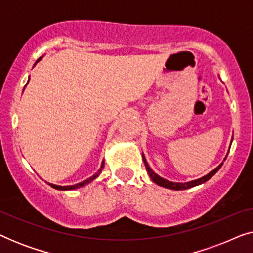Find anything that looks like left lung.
I'll return each instance as SVG.
<instances>
[{"label":"left lung","mask_w":253,"mask_h":253,"mask_svg":"<svg viewBox=\"0 0 253 253\" xmlns=\"http://www.w3.org/2000/svg\"><path fill=\"white\" fill-rule=\"evenodd\" d=\"M143 160H144L145 166H146V170L148 172V175H150V177L152 178V181H153L154 183H157L158 185L164 186V188H167V189H171V190H186V189L192 188V186H196V185L202 184V183H205L206 181H209V179L212 177V176L215 174L217 170H219V169L221 168V166L223 165V164H220L215 169H214V170L211 171L210 174H207L206 176H204V177H202V178L196 179V181H191L188 183H174V182H169V181H167V179L162 178V177H160V176H158L157 174H155V172L150 168V166H148L146 159H145L144 155H143Z\"/></svg>","instance_id":"8db88e82"}]
</instances>
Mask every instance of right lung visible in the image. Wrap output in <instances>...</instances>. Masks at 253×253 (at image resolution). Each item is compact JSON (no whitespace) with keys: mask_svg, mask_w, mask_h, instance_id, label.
Instances as JSON below:
<instances>
[{"mask_svg":"<svg viewBox=\"0 0 253 253\" xmlns=\"http://www.w3.org/2000/svg\"><path fill=\"white\" fill-rule=\"evenodd\" d=\"M38 61H39V60H38ZM38 61H37V62H38ZM103 166H105V161H102L101 167H100V169L98 170V172H96V174H94V175L92 176V177L87 178V179H86V181H84V182L78 183V184L70 185V186H60V185H54V184H50V183H48V184H49V185L51 186V188H54V189H56V190H75V189L82 188V186H84V185H86V184H88V183H91V182L93 181V179H95L96 177H98V176L100 175V172H101V170H102Z\"/></svg>","mask_w":253,"mask_h":253,"instance_id":"obj_1","label":"right lung"}]
</instances>
